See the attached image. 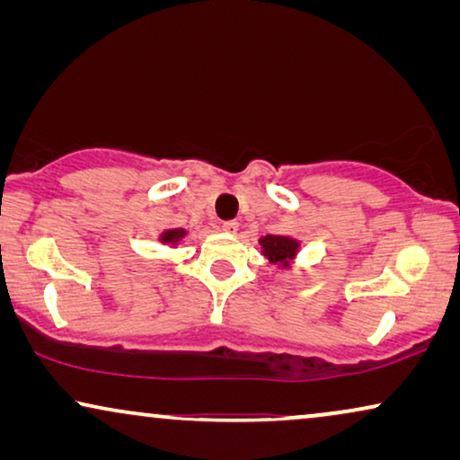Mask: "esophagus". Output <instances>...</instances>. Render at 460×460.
<instances>
[{
	"mask_svg": "<svg viewBox=\"0 0 460 460\" xmlns=\"http://www.w3.org/2000/svg\"><path fill=\"white\" fill-rule=\"evenodd\" d=\"M222 228L226 232H236L238 230V222H236V219H228V222L222 224Z\"/></svg>",
	"mask_w": 460,
	"mask_h": 460,
	"instance_id": "esophagus-1",
	"label": "esophagus"
}]
</instances>
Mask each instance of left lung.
I'll return each instance as SVG.
<instances>
[{
  "mask_svg": "<svg viewBox=\"0 0 460 460\" xmlns=\"http://www.w3.org/2000/svg\"><path fill=\"white\" fill-rule=\"evenodd\" d=\"M260 244H261V253L268 257L270 263H276V266H282V268L288 266V260H293L299 247V243L293 241V238L276 236V234L263 236Z\"/></svg>",
  "mask_w": 460,
  "mask_h": 460,
  "instance_id": "left-lung-1",
  "label": "left lung"
}]
</instances>
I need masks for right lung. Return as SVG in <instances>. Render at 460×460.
Instances as JSON below:
<instances>
[{
	"label": "right lung",
	"mask_w": 460,
	"mask_h": 460,
	"mask_svg": "<svg viewBox=\"0 0 460 460\" xmlns=\"http://www.w3.org/2000/svg\"><path fill=\"white\" fill-rule=\"evenodd\" d=\"M181 236H186V230H167L161 234V243H178Z\"/></svg>",
	"instance_id": "right-lung-1"
}]
</instances>
